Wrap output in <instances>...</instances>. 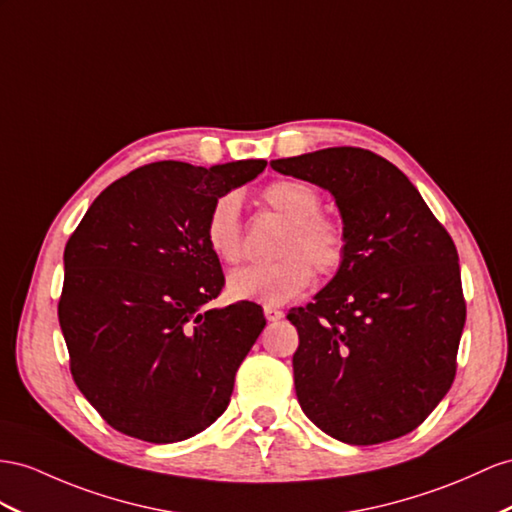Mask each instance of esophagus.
Masks as SVG:
<instances>
[{"instance_id": "esophagus-1", "label": "esophagus", "mask_w": 512, "mask_h": 512, "mask_svg": "<svg viewBox=\"0 0 512 512\" xmlns=\"http://www.w3.org/2000/svg\"><path fill=\"white\" fill-rule=\"evenodd\" d=\"M264 316L268 322H279L283 318V311L274 305H264Z\"/></svg>"}]
</instances>
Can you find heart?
<instances>
[{"label":"heart","mask_w":512,"mask_h":512,"mask_svg":"<svg viewBox=\"0 0 512 512\" xmlns=\"http://www.w3.org/2000/svg\"><path fill=\"white\" fill-rule=\"evenodd\" d=\"M272 212L290 220L281 259L272 264L244 266L229 274L227 290L235 300H257L266 305H283L296 298L313 279V270L331 277L344 264L346 235L329 216L320 214V194L307 181L281 179L261 192ZM205 240L214 255L235 264L244 255L240 201L225 194L212 205L205 220Z\"/></svg>","instance_id":"obj_1"}]
</instances>
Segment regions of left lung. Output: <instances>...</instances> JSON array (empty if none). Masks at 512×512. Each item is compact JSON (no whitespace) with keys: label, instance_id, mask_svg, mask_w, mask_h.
<instances>
[{"label":"left lung","instance_id":"8db88e82","mask_svg":"<svg viewBox=\"0 0 512 512\" xmlns=\"http://www.w3.org/2000/svg\"><path fill=\"white\" fill-rule=\"evenodd\" d=\"M270 166L329 190L346 257L307 307L294 387L326 435L374 445L415 430L452 387L465 326L458 253L422 194L385 157L331 147Z\"/></svg>","mask_w":512,"mask_h":512}]
</instances>
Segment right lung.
<instances>
[{
	"label": "right lung",
	"instance_id": "add662e5",
	"mask_svg": "<svg viewBox=\"0 0 512 512\" xmlns=\"http://www.w3.org/2000/svg\"><path fill=\"white\" fill-rule=\"evenodd\" d=\"M264 168L140 166L97 196L69 238L58 318L71 374L123 435L175 443L225 413L266 318L248 300L205 309L225 287L205 220Z\"/></svg>",
	"mask_w": 512,
	"mask_h": 512
}]
</instances>
